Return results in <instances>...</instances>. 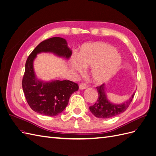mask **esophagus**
Wrapping results in <instances>:
<instances>
[{
    "label": "esophagus",
    "mask_w": 156,
    "mask_h": 156,
    "mask_svg": "<svg viewBox=\"0 0 156 156\" xmlns=\"http://www.w3.org/2000/svg\"><path fill=\"white\" fill-rule=\"evenodd\" d=\"M87 87V85L85 83H82V84H80L79 85V89L80 90H83L86 89Z\"/></svg>",
    "instance_id": "34e87169"
}]
</instances>
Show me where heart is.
Listing matches in <instances>:
<instances>
[{
	"label": "heart",
	"instance_id": "heart-1",
	"mask_svg": "<svg viewBox=\"0 0 156 156\" xmlns=\"http://www.w3.org/2000/svg\"><path fill=\"white\" fill-rule=\"evenodd\" d=\"M122 63V58L112 45L103 42L84 44L79 54L71 58L72 68L80 73L89 68V76L94 83L102 84L117 73Z\"/></svg>",
	"mask_w": 156,
	"mask_h": 156
}]
</instances>
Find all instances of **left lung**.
Masks as SVG:
<instances>
[{"label": "left lung", "instance_id": "8db88e82", "mask_svg": "<svg viewBox=\"0 0 156 156\" xmlns=\"http://www.w3.org/2000/svg\"><path fill=\"white\" fill-rule=\"evenodd\" d=\"M97 89L98 93V100L93 105L89 107V109L92 114L99 119H109L124 112L132 102L135 95L133 93L127 101L116 104L111 102L108 99L104 84L97 87Z\"/></svg>", "mask_w": 156, "mask_h": 156}]
</instances>
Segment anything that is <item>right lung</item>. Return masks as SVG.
Returning <instances> with one entry per match:
<instances>
[{
	"label": "right lung",
	"mask_w": 156,
	"mask_h": 156,
	"mask_svg": "<svg viewBox=\"0 0 156 156\" xmlns=\"http://www.w3.org/2000/svg\"><path fill=\"white\" fill-rule=\"evenodd\" d=\"M52 53L69 59L72 51L66 40L54 37L40 43L30 54L22 81L23 92L30 107L35 112L46 116H56L67 107L71 94L78 90V85L69 80H54L44 82L39 80L34 69V61L37 54Z\"/></svg>",
	"instance_id": "add662e5"
}]
</instances>
